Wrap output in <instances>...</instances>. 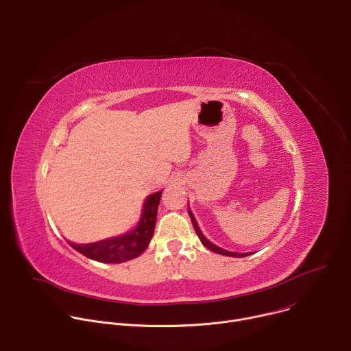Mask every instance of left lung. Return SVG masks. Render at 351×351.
Wrapping results in <instances>:
<instances>
[{
	"instance_id": "obj_1",
	"label": "left lung",
	"mask_w": 351,
	"mask_h": 351,
	"mask_svg": "<svg viewBox=\"0 0 351 351\" xmlns=\"http://www.w3.org/2000/svg\"><path fill=\"white\" fill-rule=\"evenodd\" d=\"M189 215H190V218H191V223H193V226H194V230H195L198 239L202 240V243H203L208 250H211V252L218 253V254H221V256H228V257H245V256L250 254V253H232V252H228V250H223V248L215 245L214 243H211V241L202 233V230H199V228H198V225H197V221H195V218H194V215L191 214L190 210H189Z\"/></svg>"
}]
</instances>
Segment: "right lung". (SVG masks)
I'll return each instance as SVG.
<instances>
[{"label": "right lung", "instance_id": "right-lung-1", "mask_svg": "<svg viewBox=\"0 0 351 351\" xmlns=\"http://www.w3.org/2000/svg\"><path fill=\"white\" fill-rule=\"evenodd\" d=\"M161 194L162 190L149 194L145 198L140 221L133 230L101 241L88 244L71 243V245L80 254L98 263L119 264L138 257L153 237Z\"/></svg>", "mask_w": 351, "mask_h": 351}]
</instances>
